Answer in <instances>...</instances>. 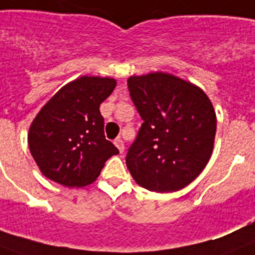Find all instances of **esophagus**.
Returning <instances> with one entry per match:
<instances>
[{
	"instance_id": "esophagus-1",
	"label": "esophagus",
	"mask_w": 255,
	"mask_h": 255,
	"mask_svg": "<svg viewBox=\"0 0 255 255\" xmlns=\"http://www.w3.org/2000/svg\"><path fill=\"white\" fill-rule=\"evenodd\" d=\"M114 144L117 145V147H118V149H119V151H121V153H123V151H124V142H123V141H122V138L118 137L117 140L114 141Z\"/></svg>"
}]
</instances>
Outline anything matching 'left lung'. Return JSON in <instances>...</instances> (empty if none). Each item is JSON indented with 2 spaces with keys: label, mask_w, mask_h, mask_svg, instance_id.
I'll use <instances>...</instances> for the list:
<instances>
[{
  "label": "left lung",
  "mask_w": 255,
  "mask_h": 255,
  "mask_svg": "<svg viewBox=\"0 0 255 255\" xmlns=\"http://www.w3.org/2000/svg\"><path fill=\"white\" fill-rule=\"evenodd\" d=\"M142 126L126 163L133 180L158 193L180 190L206 167L217 114L200 87L168 72L128 78Z\"/></svg>",
  "instance_id": "obj_1"
}]
</instances>
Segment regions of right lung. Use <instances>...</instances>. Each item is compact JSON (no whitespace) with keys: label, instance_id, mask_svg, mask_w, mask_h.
Masks as SVG:
<instances>
[{"label":"right lung","instance_id":"obj_1","mask_svg":"<svg viewBox=\"0 0 255 255\" xmlns=\"http://www.w3.org/2000/svg\"><path fill=\"white\" fill-rule=\"evenodd\" d=\"M117 80L87 76L70 81L40 109L28 131V147L49 180L81 188L96 180L105 162L119 150L105 138L100 105Z\"/></svg>","mask_w":255,"mask_h":255}]
</instances>
